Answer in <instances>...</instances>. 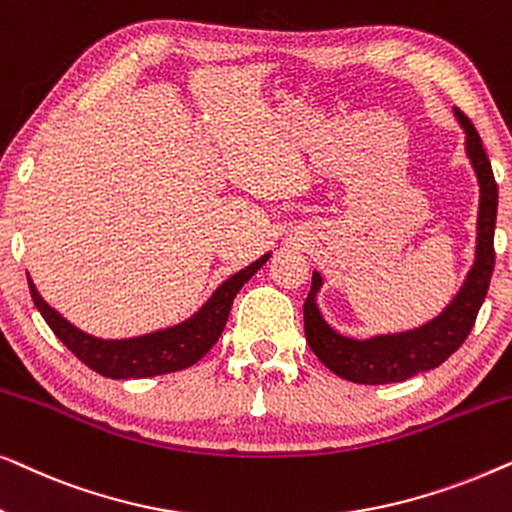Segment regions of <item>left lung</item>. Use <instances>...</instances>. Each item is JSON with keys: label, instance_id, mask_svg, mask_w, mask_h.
<instances>
[{"label": "left lung", "instance_id": "8db88e82", "mask_svg": "<svg viewBox=\"0 0 512 512\" xmlns=\"http://www.w3.org/2000/svg\"><path fill=\"white\" fill-rule=\"evenodd\" d=\"M461 128L466 132V153L471 158L473 170L480 184V212H478V247H475V263L468 272L464 286L457 298L445 307L443 314L415 331L377 335L370 340L345 338L333 331L321 317L317 307V291L321 289V275H312V289L303 305L305 314V338L307 345L328 370L340 375L342 380L356 384H389L403 382L408 377L438 368L450 359L471 333L478 319L482 300L487 296L489 282L494 272V226L496 205H499V188H496L492 163H489L482 139L473 123L454 111Z\"/></svg>", "mask_w": 512, "mask_h": 512}]
</instances>
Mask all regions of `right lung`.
<instances>
[{"mask_svg": "<svg viewBox=\"0 0 512 512\" xmlns=\"http://www.w3.org/2000/svg\"><path fill=\"white\" fill-rule=\"evenodd\" d=\"M268 258L270 254H265L226 279L191 319L181 321V324L172 328H163V331L146 333L128 340H102L79 331V328L69 324L62 314L55 312L39 296L37 286L32 284L30 277H27V284H30L32 300L41 312V317L46 319L51 331L58 335L62 345L76 359L86 363L88 368H93L95 373L111 377V380H130V377L139 380V377L174 373V370H184L198 363L216 345L223 328H226L237 291L256 275L258 268H263Z\"/></svg>", "mask_w": 512, "mask_h": 512, "instance_id": "obj_1", "label": "right lung"}]
</instances>
